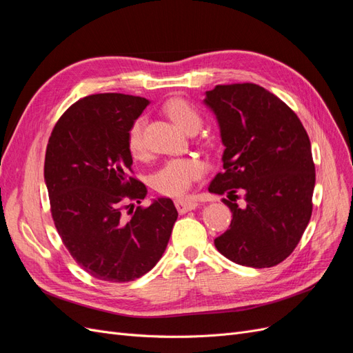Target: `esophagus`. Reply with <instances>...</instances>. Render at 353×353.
<instances>
[{
	"label": "esophagus",
	"instance_id": "esophagus-1",
	"mask_svg": "<svg viewBox=\"0 0 353 353\" xmlns=\"http://www.w3.org/2000/svg\"><path fill=\"white\" fill-rule=\"evenodd\" d=\"M175 206L179 213H187L188 210H194L199 206V203L190 199H176Z\"/></svg>",
	"mask_w": 353,
	"mask_h": 353
}]
</instances>
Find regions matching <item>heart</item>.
I'll list each match as a JSON object with an SVG mask.
<instances>
[{"mask_svg": "<svg viewBox=\"0 0 353 353\" xmlns=\"http://www.w3.org/2000/svg\"><path fill=\"white\" fill-rule=\"evenodd\" d=\"M163 112L170 117L178 128L185 131H199L201 125V114L193 104L184 99H172L165 103ZM144 119H138L131 125L128 132V148L132 156H141L144 147ZM206 170V165L197 157H175L169 159L157 169L153 175V187L159 193L166 196H181L190 190L194 181H197Z\"/></svg>", "mask_w": 353, "mask_h": 353, "instance_id": "obj_1", "label": "heart"}]
</instances>
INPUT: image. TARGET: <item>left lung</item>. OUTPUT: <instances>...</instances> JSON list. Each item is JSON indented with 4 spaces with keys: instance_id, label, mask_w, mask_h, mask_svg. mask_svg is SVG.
<instances>
[{
    "instance_id": "1",
    "label": "left lung",
    "mask_w": 353,
    "mask_h": 353,
    "mask_svg": "<svg viewBox=\"0 0 353 353\" xmlns=\"http://www.w3.org/2000/svg\"><path fill=\"white\" fill-rule=\"evenodd\" d=\"M215 114L223 170L210 193H227L230 228L215 239L227 259L252 268L283 262L312 215L315 165L311 141L296 113L256 83L216 85L203 100ZM243 194L237 205L235 194Z\"/></svg>"
}]
</instances>
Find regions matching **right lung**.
Wrapping results in <instances>:
<instances>
[{
	"instance_id": "obj_1",
	"label": "right lung",
	"mask_w": 353,
	"mask_h": 353,
	"mask_svg": "<svg viewBox=\"0 0 353 353\" xmlns=\"http://www.w3.org/2000/svg\"><path fill=\"white\" fill-rule=\"evenodd\" d=\"M148 104L117 92L88 95L63 113L48 140L44 178L54 225L72 258L103 281H132L150 271L178 218L166 197L123 216V199L147 196L130 176L128 132Z\"/></svg>"
}]
</instances>
